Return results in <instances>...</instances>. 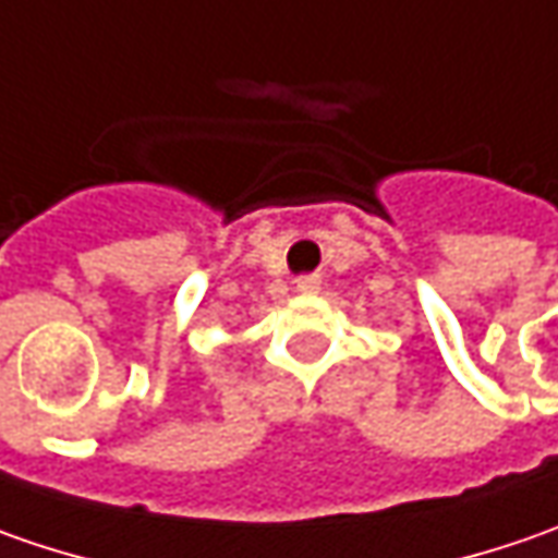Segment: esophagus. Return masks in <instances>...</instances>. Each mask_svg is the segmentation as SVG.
Instances as JSON below:
<instances>
[{"mask_svg": "<svg viewBox=\"0 0 558 558\" xmlns=\"http://www.w3.org/2000/svg\"><path fill=\"white\" fill-rule=\"evenodd\" d=\"M298 291H304V294L319 291V276H301V279H298Z\"/></svg>", "mask_w": 558, "mask_h": 558, "instance_id": "1", "label": "esophagus"}]
</instances>
